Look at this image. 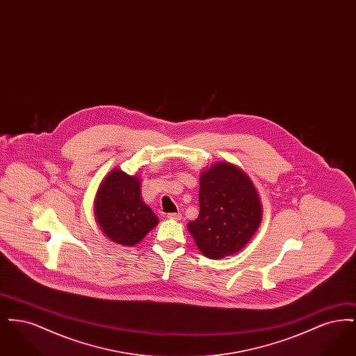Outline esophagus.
<instances>
[{
  "mask_svg": "<svg viewBox=\"0 0 356 356\" xmlns=\"http://www.w3.org/2000/svg\"><path fill=\"white\" fill-rule=\"evenodd\" d=\"M167 218L170 220H180L181 219V213L180 212H173V213H168Z\"/></svg>",
  "mask_w": 356,
  "mask_h": 356,
  "instance_id": "obj_1",
  "label": "esophagus"
}]
</instances>
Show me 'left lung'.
Returning <instances> with one entry per match:
<instances>
[{
  "mask_svg": "<svg viewBox=\"0 0 356 356\" xmlns=\"http://www.w3.org/2000/svg\"><path fill=\"white\" fill-rule=\"evenodd\" d=\"M199 205V216L188 222V231L202 254L211 259L238 252L261 220V205L252 181L229 163L204 170Z\"/></svg>",
  "mask_w": 356,
  "mask_h": 356,
  "instance_id": "obj_1",
  "label": "left lung"
}]
</instances>
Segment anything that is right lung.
<instances>
[{
    "mask_svg": "<svg viewBox=\"0 0 356 356\" xmlns=\"http://www.w3.org/2000/svg\"><path fill=\"white\" fill-rule=\"evenodd\" d=\"M95 215L102 232L127 247L141 241L159 222L141 199L138 177L120 170H112L99 188Z\"/></svg>",
    "mask_w": 356,
    "mask_h": 356,
    "instance_id": "obj_1",
    "label": "right lung"
}]
</instances>
